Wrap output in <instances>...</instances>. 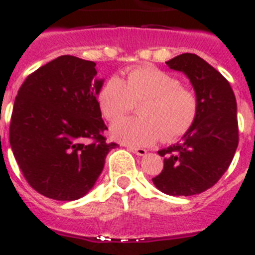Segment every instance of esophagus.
<instances>
[{
	"label": "esophagus",
	"instance_id": "34e87169",
	"mask_svg": "<svg viewBox=\"0 0 255 255\" xmlns=\"http://www.w3.org/2000/svg\"><path fill=\"white\" fill-rule=\"evenodd\" d=\"M128 149H129L130 152L135 153L136 155H140V157H143V155L147 154V149H144V148H135V147H131V145H129V147H128Z\"/></svg>",
	"mask_w": 255,
	"mask_h": 255
}]
</instances>
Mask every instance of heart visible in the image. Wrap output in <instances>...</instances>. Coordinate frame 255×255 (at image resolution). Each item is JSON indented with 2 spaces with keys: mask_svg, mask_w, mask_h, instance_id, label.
Wrapping results in <instances>:
<instances>
[{
  "mask_svg": "<svg viewBox=\"0 0 255 255\" xmlns=\"http://www.w3.org/2000/svg\"><path fill=\"white\" fill-rule=\"evenodd\" d=\"M97 102L110 121L119 120L139 106L140 117H129L111 126L112 138L134 147H147L161 136L163 140L181 138L198 115V98L175 76L152 66L134 69L124 79H108Z\"/></svg>",
  "mask_w": 255,
  "mask_h": 255,
  "instance_id": "obj_1",
  "label": "heart"
}]
</instances>
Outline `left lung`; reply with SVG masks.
Wrapping results in <instances>:
<instances>
[{
    "label": "left lung",
    "instance_id": "left-lung-1",
    "mask_svg": "<svg viewBox=\"0 0 255 255\" xmlns=\"http://www.w3.org/2000/svg\"><path fill=\"white\" fill-rule=\"evenodd\" d=\"M166 65L190 80L199 107L181 140L158 150L164 166L152 181L158 190L173 197L200 194L222 177L238 148L235 94L226 79L199 56L182 53Z\"/></svg>",
    "mask_w": 255,
    "mask_h": 255
}]
</instances>
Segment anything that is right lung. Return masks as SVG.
Here are the masks:
<instances>
[{"mask_svg": "<svg viewBox=\"0 0 255 255\" xmlns=\"http://www.w3.org/2000/svg\"><path fill=\"white\" fill-rule=\"evenodd\" d=\"M96 75L93 61L60 56L30 74L17 92L11 149L29 185L44 197H84L117 147L103 136L107 126L97 97L105 80Z\"/></svg>", "mask_w": 255, "mask_h": 255, "instance_id": "1", "label": "right lung"}]
</instances>
